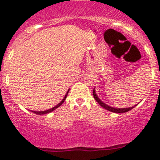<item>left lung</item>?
<instances>
[{
  "mask_svg": "<svg viewBox=\"0 0 160 160\" xmlns=\"http://www.w3.org/2000/svg\"><path fill=\"white\" fill-rule=\"evenodd\" d=\"M93 95H94V99L97 101V102L98 103V104H99V105L101 106L102 107H103V108L106 109V110H107V111H111V112H114V113H125V112H128V111H131V109H133L134 107H135V106H134V107H129V108H114V107H110V106L106 105L105 103H103L102 102L101 100L98 98V96L96 95L94 90H93Z\"/></svg>",
  "mask_w": 160,
  "mask_h": 160,
  "instance_id": "left-lung-1",
  "label": "left lung"
}]
</instances>
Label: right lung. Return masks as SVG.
Here are the masks:
<instances>
[{
  "label": "right lung",
  "instance_id": "right-lung-1",
  "mask_svg": "<svg viewBox=\"0 0 160 160\" xmlns=\"http://www.w3.org/2000/svg\"><path fill=\"white\" fill-rule=\"evenodd\" d=\"M67 94H68V92L66 93V95H65V98H63L62 100V102H61L60 103H58V105L56 106V107H53V108H51V109H49V110H47V111H32V112L35 113V114H48V113H49V112H51V111H54L55 109H57L58 107H60V106L62 105V104L63 102H64L65 99H66V96H67Z\"/></svg>",
  "mask_w": 160,
  "mask_h": 160
}]
</instances>
